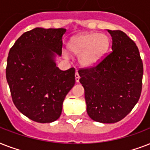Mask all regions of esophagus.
Segmentation results:
<instances>
[{
	"label": "esophagus",
	"mask_w": 150,
	"mask_h": 150,
	"mask_svg": "<svg viewBox=\"0 0 150 150\" xmlns=\"http://www.w3.org/2000/svg\"><path fill=\"white\" fill-rule=\"evenodd\" d=\"M75 82H79V75L78 71H76V72H75Z\"/></svg>",
	"instance_id": "1"
}]
</instances>
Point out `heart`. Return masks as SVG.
Segmentation results:
<instances>
[{"instance_id":"obj_1","label":"heart","mask_w":150,"mask_h":150,"mask_svg":"<svg viewBox=\"0 0 150 150\" xmlns=\"http://www.w3.org/2000/svg\"><path fill=\"white\" fill-rule=\"evenodd\" d=\"M109 40L104 34L86 33L73 36L68 44L69 51L79 55L80 64L84 67L94 65L106 53Z\"/></svg>"}]
</instances>
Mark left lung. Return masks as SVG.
Returning a JSON list of instances; mask_svg holds the SVG:
<instances>
[{
    "instance_id": "1",
    "label": "left lung",
    "mask_w": 150,
    "mask_h": 150,
    "mask_svg": "<svg viewBox=\"0 0 150 150\" xmlns=\"http://www.w3.org/2000/svg\"><path fill=\"white\" fill-rule=\"evenodd\" d=\"M107 30L112 37V51L97 65L79 74L88 115L110 124L122 120L139 100L143 64L132 40L120 30Z\"/></svg>"
}]
</instances>
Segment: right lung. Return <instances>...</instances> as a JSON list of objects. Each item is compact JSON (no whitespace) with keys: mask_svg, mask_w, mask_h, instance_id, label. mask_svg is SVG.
<instances>
[{"mask_svg":"<svg viewBox=\"0 0 150 150\" xmlns=\"http://www.w3.org/2000/svg\"><path fill=\"white\" fill-rule=\"evenodd\" d=\"M65 32L35 28L22 34L8 54L6 79L13 103L22 114L39 123L60 117L64 100L75 85V68L61 71L56 64Z\"/></svg>","mask_w":150,"mask_h":150,"instance_id":"right-lung-1","label":"right lung"}]
</instances>
